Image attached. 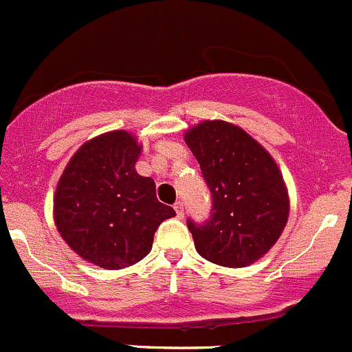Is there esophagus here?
<instances>
[{"label":"esophagus","mask_w":352,"mask_h":352,"mask_svg":"<svg viewBox=\"0 0 352 352\" xmlns=\"http://www.w3.org/2000/svg\"><path fill=\"white\" fill-rule=\"evenodd\" d=\"M175 210H176L177 217H183V204H181V201H176V204H175Z\"/></svg>","instance_id":"esophagus-1"}]
</instances>
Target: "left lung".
<instances>
[{
	"mask_svg": "<svg viewBox=\"0 0 352 352\" xmlns=\"http://www.w3.org/2000/svg\"><path fill=\"white\" fill-rule=\"evenodd\" d=\"M212 193V217L188 221L198 255L229 269L262 258L283 234L289 195L272 155L243 128L205 120L184 133Z\"/></svg>",
	"mask_w": 352,
	"mask_h": 352,
	"instance_id": "obj_1",
	"label": "left lung"
}]
</instances>
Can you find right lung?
<instances>
[{
  "instance_id": "obj_1",
  "label": "right lung",
  "mask_w": 352,
  "mask_h": 352,
  "mask_svg": "<svg viewBox=\"0 0 352 352\" xmlns=\"http://www.w3.org/2000/svg\"><path fill=\"white\" fill-rule=\"evenodd\" d=\"M142 144L130 131L90 138L73 154L54 191V224L66 245L92 265L120 270L151 253L173 207L155 198L152 177L135 169Z\"/></svg>"
}]
</instances>
